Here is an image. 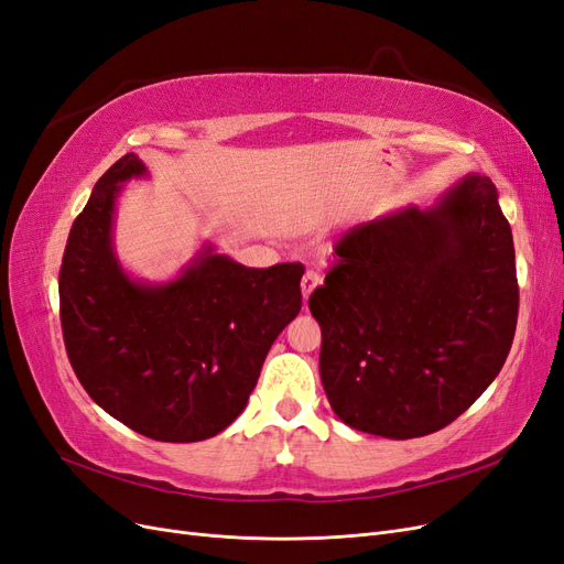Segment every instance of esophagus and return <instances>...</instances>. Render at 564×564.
I'll list each match as a JSON object with an SVG mask.
<instances>
[{"label":"esophagus","mask_w":564,"mask_h":564,"mask_svg":"<svg viewBox=\"0 0 564 564\" xmlns=\"http://www.w3.org/2000/svg\"><path fill=\"white\" fill-rule=\"evenodd\" d=\"M322 284V278L317 270H305V275L301 280V294H303V301H308L311 294L315 292V286Z\"/></svg>","instance_id":"obj_1"}]
</instances>
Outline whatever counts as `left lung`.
I'll use <instances>...</instances> for the list:
<instances>
[{
	"label": "left lung",
	"mask_w": 564,
	"mask_h": 564,
	"mask_svg": "<svg viewBox=\"0 0 564 564\" xmlns=\"http://www.w3.org/2000/svg\"><path fill=\"white\" fill-rule=\"evenodd\" d=\"M311 294L319 379L350 429L390 440L445 429L499 377L518 324L513 232L487 176L431 209L350 228Z\"/></svg>",
	"instance_id": "obj_1"
}]
</instances>
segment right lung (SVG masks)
Masks as SVG:
<instances>
[{
    "label": "right lung",
    "mask_w": 564,
    "mask_h": 564,
    "mask_svg": "<svg viewBox=\"0 0 564 564\" xmlns=\"http://www.w3.org/2000/svg\"><path fill=\"white\" fill-rule=\"evenodd\" d=\"M124 155L75 218L58 275L65 350L89 398L131 431L199 442L242 414L265 355L301 311V263L245 268L212 245L164 284L129 278L112 247Z\"/></svg>",
    "instance_id": "1"
}]
</instances>
